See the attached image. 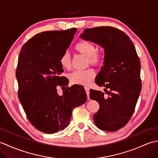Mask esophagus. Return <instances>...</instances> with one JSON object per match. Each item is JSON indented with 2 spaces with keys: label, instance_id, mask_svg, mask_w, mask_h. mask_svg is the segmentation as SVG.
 Segmentation results:
<instances>
[{
  "label": "esophagus",
  "instance_id": "1",
  "mask_svg": "<svg viewBox=\"0 0 158 158\" xmlns=\"http://www.w3.org/2000/svg\"><path fill=\"white\" fill-rule=\"evenodd\" d=\"M85 92L87 94V96H88V98H89V88L88 87H85Z\"/></svg>",
  "mask_w": 158,
  "mask_h": 158
}]
</instances>
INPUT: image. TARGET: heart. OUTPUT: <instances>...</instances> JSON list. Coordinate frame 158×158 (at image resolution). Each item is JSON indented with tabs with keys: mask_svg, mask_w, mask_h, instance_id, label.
Masks as SVG:
<instances>
[{
	"mask_svg": "<svg viewBox=\"0 0 158 158\" xmlns=\"http://www.w3.org/2000/svg\"><path fill=\"white\" fill-rule=\"evenodd\" d=\"M75 49L80 55L85 57L87 66L90 64L94 66H99L105 60V52L101 49H96V45L89 41H80L75 45ZM60 63L64 69L69 70L72 68V59L69 52L66 51L61 55ZM95 75L94 70L92 69H88L72 73L69 76V79L73 84L87 85L91 83Z\"/></svg>",
	"mask_w": 158,
	"mask_h": 158,
	"instance_id": "1",
	"label": "heart"
}]
</instances>
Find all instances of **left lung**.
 I'll use <instances>...</instances> for the list:
<instances>
[{
    "label": "left lung",
    "instance_id": "1",
    "mask_svg": "<svg viewBox=\"0 0 158 158\" xmlns=\"http://www.w3.org/2000/svg\"><path fill=\"white\" fill-rule=\"evenodd\" d=\"M81 37L105 49L104 65L95 81L105 93L91 89L89 97L100 105L94 115L96 126L115 132L129 122L141 91L139 57L129 36L112 26L85 28Z\"/></svg>",
    "mask_w": 158,
    "mask_h": 158
}]
</instances>
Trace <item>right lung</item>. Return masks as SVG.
Masks as SVG:
<instances>
[{"instance_id":"right-lung-1","label":"right lung","mask_w":158,"mask_h":158,"mask_svg":"<svg viewBox=\"0 0 158 158\" xmlns=\"http://www.w3.org/2000/svg\"><path fill=\"white\" fill-rule=\"evenodd\" d=\"M76 31L73 28L39 33L19 52L16 70L18 98L30 122L42 132L53 134L65 129L73 109L87 100L84 87L67 85L69 79L62 76L60 63ZM59 86H67L62 96L57 94Z\"/></svg>"}]
</instances>
